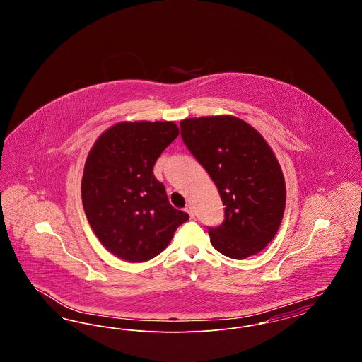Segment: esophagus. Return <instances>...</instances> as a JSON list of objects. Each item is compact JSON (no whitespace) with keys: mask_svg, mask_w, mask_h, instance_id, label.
<instances>
[{"mask_svg":"<svg viewBox=\"0 0 362 362\" xmlns=\"http://www.w3.org/2000/svg\"><path fill=\"white\" fill-rule=\"evenodd\" d=\"M186 211L189 213V217H191V218L194 217V210H192V206H191V205H187V206H186Z\"/></svg>","mask_w":362,"mask_h":362,"instance_id":"obj_1","label":"esophagus"}]
</instances>
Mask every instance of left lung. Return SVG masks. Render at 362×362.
<instances>
[{"instance_id":"8db88e82","label":"left lung","mask_w":362,"mask_h":362,"mask_svg":"<svg viewBox=\"0 0 362 362\" xmlns=\"http://www.w3.org/2000/svg\"><path fill=\"white\" fill-rule=\"evenodd\" d=\"M180 136L225 206L224 221L207 228L211 245L232 259L260 252L274 239L286 202L284 175L267 142L228 115L185 119Z\"/></svg>"}]
</instances>
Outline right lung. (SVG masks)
<instances>
[{
  "label": "right lung",
  "mask_w": 362,
  "mask_h": 362,
  "mask_svg": "<svg viewBox=\"0 0 362 362\" xmlns=\"http://www.w3.org/2000/svg\"><path fill=\"white\" fill-rule=\"evenodd\" d=\"M177 136L173 122L118 123L104 132L88 155L81 183L86 218L118 258H155L189 220L186 211L170 204L153 173L157 158Z\"/></svg>",
  "instance_id": "1"
}]
</instances>
